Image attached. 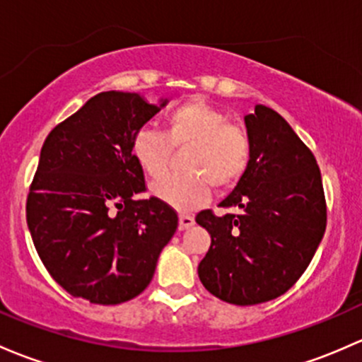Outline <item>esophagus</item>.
<instances>
[{
  "instance_id": "obj_1",
  "label": "esophagus",
  "mask_w": 362,
  "mask_h": 362,
  "mask_svg": "<svg viewBox=\"0 0 362 362\" xmlns=\"http://www.w3.org/2000/svg\"><path fill=\"white\" fill-rule=\"evenodd\" d=\"M192 226H194V216L192 215L182 213V215L178 216V229H180V230L189 229V227H192Z\"/></svg>"
}]
</instances>
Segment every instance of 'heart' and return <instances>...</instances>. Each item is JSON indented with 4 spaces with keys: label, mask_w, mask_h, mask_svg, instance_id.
Listing matches in <instances>:
<instances>
[{
    "label": "heart",
    "mask_w": 362,
    "mask_h": 362,
    "mask_svg": "<svg viewBox=\"0 0 362 362\" xmlns=\"http://www.w3.org/2000/svg\"><path fill=\"white\" fill-rule=\"evenodd\" d=\"M184 170L187 173L152 184L151 191L163 203L178 211H191L206 203L211 185L227 191L245 177L251 159L248 132L229 123L222 109L192 98L165 114L163 132L140 128L133 135L132 156L151 178H159L170 168L173 149H187Z\"/></svg>",
    "instance_id": "b5f03b06"
}]
</instances>
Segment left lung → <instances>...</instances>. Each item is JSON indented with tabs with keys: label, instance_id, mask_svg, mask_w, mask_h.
Listing matches in <instances>:
<instances>
[{
	"label": "left lung",
	"instance_id": "8db88e82",
	"mask_svg": "<svg viewBox=\"0 0 362 362\" xmlns=\"http://www.w3.org/2000/svg\"><path fill=\"white\" fill-rule=\"evenodd\" d=\"M251 159L216 216L196 222L211 235L197 274L211 295L257 305L286 293L309 267L326 230V197L314 154L281 114L257 105L245 116Z\"/></svg>",
	"mask_w": 362,
	"mask_h": 362
}]
</instances>
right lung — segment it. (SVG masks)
<instances>
[{"label": "right lung", "instance_id": "right-lung-1", "mask_svg": "<svg viewBox=\"0 0 362 362\" xmlns=\"http://www.w3.org/2000/svg\"><path fill=\"white\" fill-rule=\"evenodd\" d=\"M166 105L139 93L102 91L48 133L29 187L34 248L69 295L98 305L135 298L154 276L178 215L146 192L133 135Z\"/></svg>", "mask_w": 362, "mask_h": 362}]
</instances>
